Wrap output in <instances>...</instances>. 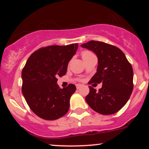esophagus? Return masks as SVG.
Listing matches in <instances>:
<instances>
[{"instance_id": "34e87169", "label": "esophagus", "mask_w": 149, "mask_h": 149, "mask_svg": "<svg viewBox=\"0 0 149 149\" xmlns=\"http://www.w3.org/2000/svg\"><path fill=\"white\" fill-rule=\"evenodd\" d=\"M81 86H82L81 84H77V85H76V88H77V89H79Z\"/></svg>"}]
</instances>
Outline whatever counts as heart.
<instances>
[{
  "mask_svg": "<svg viewBox=\"0 0 149 149\" xmlns=\"http://www.w3.org/2000/svg\"><path fill=\"white\" fill-rule=\"evenodd\" d=\"M93 54H94L93 53L89 50H84L81 53V56H82V58H83V59H86V58L90 57V56L93 55Z\"/></svg>",
  "mask_w": 149,
  "mask_h": 149,
  "instance_id": "1",
  "label": "heart"
}]
</instances>
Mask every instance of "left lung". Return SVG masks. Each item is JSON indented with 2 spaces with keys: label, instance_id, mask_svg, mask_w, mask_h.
Returning <instances> with one entry per match:
<instances>
[{
  "label": "left lung",
  "instance_id": "1",
  "mask_svg": "<svg viewBox=\"0 0 149 149\" xmlns=\"http://www.w3.org/2000/svg\"><path fill=\"white\" fill-rule=\"evenodd\" d=\"M82 47L95 52L98 58L97 73L89 83H102L98 91L89 86L85 100L95 111L102 115L118 112L125 105L133 90V69L118 47L100 41L90 40Z\"/></svg>",
  "mask_w": 149,
  "mask_h": 149
}]
</instances>
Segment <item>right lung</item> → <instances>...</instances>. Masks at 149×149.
Instances as JSON below:
<instances>
[{
    "mask_svg": "<svg viewBox=\"0 0 149 149\" xmlns=\"http://www.w3.org/2000/svg\"><path fill=\"white\" fill-rule=\"evenodd\" d=\"M77 43L50 45L34 52L22 72V94L36 115L47 120L62 117L69 109L75 85L61 89L57 77L66 74L69 61L76 54Z\"/></svg>",
    "mask_w": 149,
    "mask_h": 149,
    "instance_id": "right-lung-1",
    "label": "right lung"
}]
</instances>
